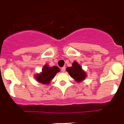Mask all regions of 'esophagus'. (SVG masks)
<instances>
[{
    "label": "esophagus",
    "instance_id": "1",
    "mask_svg": "<svg viewBox=\"0 0 124 124\" xmlns=\"http://www.w3.org/2000/svg\"><path fill=\"white\" fill-rule=\"evenodd\" d=\"M61 71H62V72H64V71H65V70H66V68H65V67H63V68H61Z\"/></svg>",
    "mask_w": 124,
    "mask_h": 124
}]
</instances>
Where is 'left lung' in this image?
Returning a JSON list of instances; mask_svg holds the SVG:
<instances>
[{
    "label": "left lung",
    "mask_w": 124,
    "mask_h": 124,
    "mask_svg": "<svg viewBox=\"0 0 124 124\" xmlns=\"http://www.w3.org/2000/svg\"><path fill=\"white\" fill-rule=\"evenodd\" d=\"M66 71L77 82H81L84 80L87 77L85 71L82 70V67L78 64L77 61H74L71 67H68L66 68Z\"/></svg>",
    "instance_id": "1"
}]
</instances>
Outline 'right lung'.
I'll return each instance as SVG.
<instances>
[{
    "label": "right lung",
    "instance_id": "add662e5",
    "mask_svg": "<svg viewBox=\"0 0 124 124\" xmlns=\"http://www.w3.org/2000/svg\"><path fill=\"white\" fill-rule=\"evenodd\" d=\"M60 71L58 67L56 66L50 67L48 64H46L43 67L41 72L35 75V79L42 84H49L55 75L60 72Z\"/></svg>",
    "mask_w": 124,
    "mask_h": 124
}]
</instances>
